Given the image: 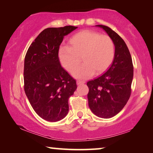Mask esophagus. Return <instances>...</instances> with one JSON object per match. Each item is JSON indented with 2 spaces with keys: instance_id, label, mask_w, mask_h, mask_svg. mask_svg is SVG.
Masks as SVG:
<instances>
[{
  "instance_id": "obj_1",
  "label": "esophagus",
  "mask_w": 153,
  "mask_h": 153,
  "mask_svg": "<svg viewBox=\"0 0 153 153\" xmlns=\"http://www.w3.org/2000/svg\"><path fill=\"white\" fill-rule=\"evenodd\" d=\"M84 83H85L84 81H81V80H77V85L84 84Z\"/></svg>"
}]
</instances>
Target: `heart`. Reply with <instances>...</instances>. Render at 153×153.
<instances>
[{"label": "heart", "mask_w": 153, "mask_h": 153, "mask_svg": "<svg viewBox=\"0 0 153 153\" xmlns=\"http://www.w3.org/2000/svg\"><path fill=\"white\" fill-rule=\"evenodd\" d=\"M69 47L60 48L59 58L66 70L72 72L80 62L84 63L75 70L76 78L86 79L93 74L99 75L107 70L115 56V44L110 36L100 35L91 30H83L71 36Z\"/></svg>", "instance_id": "heart-1"}]
</instances>
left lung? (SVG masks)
Wrapping results in <instances>:
<instances>
[{"label":"left lung","instance_id":"obj_1","mask_svg":"<svg viewBox=\"0 0 153 153\" xmlns=\"http://www.w3.org/2000/svg\"><path fill=\"white\" fill-rule=\"evenodd\" d=\"M102 28L115 44V53L108 70L97 78L87 82L88 105L98 117H113L123 109L131 94L134 67L129 49L124 40L110 27Z\"/></svg>","mask_w":153,"mask_h":153}]
</instances>
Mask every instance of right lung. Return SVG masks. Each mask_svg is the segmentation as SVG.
I'll return each mask as SVG.
<instances>
[{
  "instance_id": "add662e5",
  "label": "right lung",
  "mask_w": 153,
  "mask_h": 153,
  "mask_svg": "<svg viewBox=\"0 0 153 153\" xmlns=\"http://www.w3.org/2000/svg\"><path fill=\"white\" fill-rule=\"evenodd\" d=\"M77 27H48L28 48L24 61V90L35 112L51 122L69 112L68 100L77 88L76 79L61 67L59 50L65 36Z\"/></svg>"
}]
</instances>
